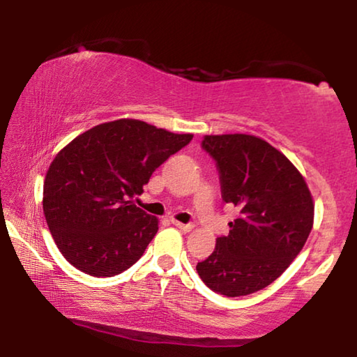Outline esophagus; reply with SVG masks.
I'll return each mask as SVG.
<instances>
[{
  "instance_id": "esophagus-1",
  "label": "esophagus",
  "mask_w": 357,
  "mask_h": 357,
  "mask_svg": "<svg viewBox=\"0 0 357 357\" xmlns=\"http://www.w3.org/2000/svg\"><path fill=\"white\" fill-rule=\"evenodd\" d=\"M172 224L175 227H178V229H182L183 232H190L193 229V226L192 224H183V222H178V221H175V219H172Z\"/></svg>"
}]
</instances>
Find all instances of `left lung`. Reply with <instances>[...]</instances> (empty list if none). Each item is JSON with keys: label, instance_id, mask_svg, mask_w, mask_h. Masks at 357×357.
I'll return each instance as SVG.
<instances>
[{"label": "left lung", "instance_id": "1", "mask_svg": "<svg viewBox=\"0 0 357 357\" xmlns=\"http://www.w3.org/2000/svg\"><path fill=\"white\" fill-rule=\"evenodd\" d=\"M202 146L216 160L222 199L241 213L197 271L219 294H252L301 253L314 226V199L294 164L258 136L209 135Z\"/></svg>", "mask_w": 357, "mask_h": 357}]
</instances>
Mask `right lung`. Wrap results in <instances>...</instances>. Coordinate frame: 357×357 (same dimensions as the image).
Here are the masks:
<instances>
[{
	"label": "right lung",
	"mask_w": 357,
	"mask_h": 357,
	"mask_svg": "<svg viewBox=\"0 0 357 357\" xmlns=\"http://www.w3.org/2000/svg\"><path fill=\"white\" fill-rule=\"evenodd\" d=\"M193 135L135 119L94 126L55 155L43 214L63 257L86 275L115 276L143 255L159 221L133 202L151 175Z\"/></svg>",
	"instance_id": "obj_1"
}]
</instances>
